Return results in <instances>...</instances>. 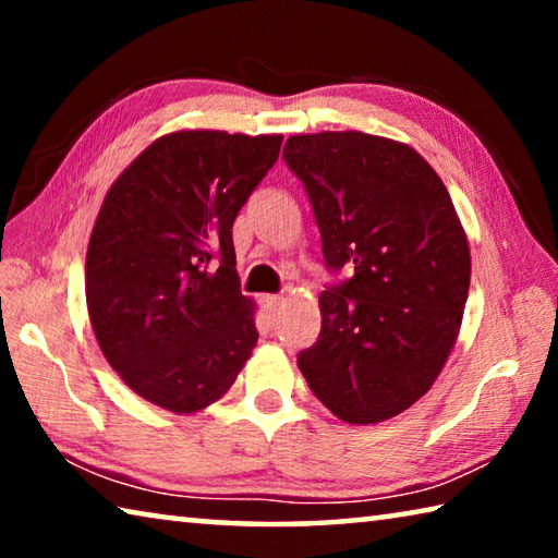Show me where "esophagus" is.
Masks as SVG:
<instances>
[{
	"label": "esophagus",
	"mask_w": 558,
	"mask_h": 558,
	"mask_svg": "<svg viewBox=\"0 0 558 558\" xmlns=\"http://www.w3.org/2000/svg\"><path fill=\"white\" fill-rule=\"evenodd\" d=\"M282 302H286V298H280V295H266V298H263V307H266L268 315H276L278 310L282 307Z\"/></svg>",
	"instance_id": "1"
}]
</instances>
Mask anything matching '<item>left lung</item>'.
Listing matches in <instances>:
<instances>
[{
	"label": "left lung",
	"instance_id": "1",
	"mask_svg": "<svg viewBox=\"0 0 558 558\" xmlns=\"http://www.w3.org/2000/svg\"><path fill=\"white\" fill-rule=\"evenodd\" d=\"M327 268H354L319 295L323 329L298 354L337 418H393L438 379L470 290V245L446 184L413 147L366 132L288 137Z\"/></svg>",
	"mask_w": 558,
	"mask_h": 558
}]
</instances>
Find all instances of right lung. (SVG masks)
Returning a JSON list of instances; mask_svg holds the SVG:
<instances>
[{
	"mask_svg": "<svg viewBox=\"0 0 558 558\" xmlns=\"http://www.w3.org/2000/svg\"><path fill=\"white\" fill-rule=\"evenodd\" d=\"M280 143L169 132L102 199L86 256L90 325L120 379L159 409L194 413L219 401L258 342L231 229Z\"/></svg>",
	"mask_w": 558,
	"mask_h": 558,
	"instance_id": "1",
	"label": "right lung"
}]
</instances>
